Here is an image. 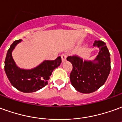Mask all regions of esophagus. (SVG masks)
Here are the masks:
<instances>
[{
  "label": "esophagus",
  "mask_w": 122,
  "mask_h": 122,
  "mask_svg": "<svg viewBox=\"0 0 122 122\" xmlns=\"http://www.w3.org/2000/svg\"><path fill=\"white\" fill-rule=\"evenodd\" d=\"M61 56V59H62V61H63V62L66 60V59H67V54L63 53V54H62Z\"/></svg>",
  "instance_id": "obj_1"
}]
</instances>
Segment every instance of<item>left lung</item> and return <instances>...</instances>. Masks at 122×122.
I'll use <instances>...</instances> for the list:
<instances>
[{
    "mask_svg": "<svg viewBox=\"0 0 122 122\" xmlns=\"http://www.w3.org/2000/svg\"><path fill=\"white\" fill-rule=\"evenodd\" d=\"M100 51L94 61H83L77 56H69L67 60L73 65L70 81L73 87L81 93H91L101 87L108 79L111 66L110 54L106 43L95 41Z\"/></svg>",
    "mask_w": 122,
    "mask_h": 122,
    "instance_id": "1",
    "label": "left lung"
}]
</instances>
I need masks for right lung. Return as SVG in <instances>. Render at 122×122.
<instances>
[{"instance_id":"add662e5","label":"right lung","mask_w":122,"mask_h":122,"mask_svg":"<svg viewBox=\"0 0 122 122\" xmlns=\"http://www.w3.org/2000/svg\"><path fill=\"white\" fill-rule=\"evenodd\" d=\"M21 40L14 41L8 50L5 61V71L12 85L23 92H33L47 85L49 76L61 63L59 56L55 60L44 61L39 66L31 70L21 69L17 67L12 56V51Z\"/></svg>"}]
</instances>
